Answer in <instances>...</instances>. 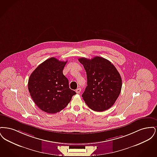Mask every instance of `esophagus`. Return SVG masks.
<instances>
[{"label": "esophagus", "instance_id": "obj_1", "mask_svg": "<svg viewBox=\"0 0 157 157\" xmlns=\"http://www.w3.org/2000/svg\"><path fill=\"white\" fill-rule=\"evenodd\" d=\"M76 92L77 94H79V93L81 92V88H77V89L76 90Z\"/></svg>", "mask_w": 157, "mask_h": 157}]
</instances>
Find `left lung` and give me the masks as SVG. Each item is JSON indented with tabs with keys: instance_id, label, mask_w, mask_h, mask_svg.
<instances>
[{
	"instance_id": "1",
	"label": "left lung",
	"mask_w": 157,
	"mask_h": 157,
	"mask_svg": "<svg viewBox=\"0 0 157 157\" xmlns=\"http://www.w3.org/2000/svg\"><path fill=\"white\" fill-rule=\"evenodd\" d=\"M78 60L83 65L87 76L86 88L82 97L95 111H104L112 106L119 97L122 88L120 73L110 61L95 56Z\"/></svg>"
}]
</instances>
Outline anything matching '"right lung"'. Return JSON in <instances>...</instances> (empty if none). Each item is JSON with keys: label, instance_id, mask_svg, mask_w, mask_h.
<instances>
[{"label": "right lung", "instance_id": "right-lung-1", "mask_svg": "<svg viewBox=\"0 0 157 157\" xmlns=\"http://www.w3.org/2000/svg\"><path fill=\"white\" fill-rule=\"evenodd\" d=\"M67 61L51 58L40 64L31 74L28 90L33 101L42 111L55 113L64 109L76 94L63 74Z\"/></svg>", "mask_w": 157, "mask_h": 157}]
</instances>
